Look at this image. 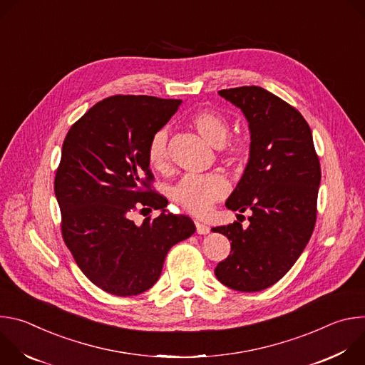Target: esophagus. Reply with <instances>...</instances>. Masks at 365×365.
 <instances>
[{
    "instance_id": "34e87169",
    "label": "esophagus",
    "mask_w": 365,
    "mask_h": 365,
    "mask_svg": "<svg viewBox=\"0 0 365 365\" xmlns=\"http://www.w3.org/2000/svg\"><path fill=\"white\" fill-rule=\"evenodd\" d=\"M195 227H196V232H197V234H200V235L210 232V227L205 225V224H202V222H197V221H196V222H195Z\"/></svg>"
}]
</instances>
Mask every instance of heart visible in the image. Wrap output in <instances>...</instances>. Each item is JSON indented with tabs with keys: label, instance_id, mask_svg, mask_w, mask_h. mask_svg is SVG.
Masks as SVG:
<instances>
[{
	"label": "heart",
	"instance_id": "1",
	"mask_svg": "<svg viewBox=\"0 0 365 365\" xmlns=\"http://www.w3.org/2000/svg\"><path fill=\"white\" fill-rule=\"evenodd\" d=\"M190 125L214 147H218L222 158L231 163H245L251 154V135L247 131L230 134V123L225 115L214 110H199L189 118ZM169 131H154L145 148L147 163L151 169L163 172L168 169ZM228 180L220 173H189L183 176L170 192L176 205L192 215H205L212 205L227 196Z\"/></svg>",
	"mask_w": 365,
	"mask_h": 365
}]
</instances>
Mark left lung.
I'll return each mask as SVG.
<instances>
[{"mask_svg":"<svg viewBox=\"0 0 365 365\" xmlns=\"http://www.w3.org/2000/svg\"><path fill=\"white\" fill-rule=\"evenodd\" d=\"M244 113L251 133L245 172L227 200L232 211H252L250 225L215 227L231 241L217 279L230 289L259 292L296 263L314 232L321 163L312 131L290 103L259 86L218 92Z\"/></svg>","mask_w":365,"mask_h":365,"instance_id":"1","label":"left lung"}]
</instances>
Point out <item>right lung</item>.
Segmentation results:
<instances>
[{
	"label": "right lung",
	"mask_w": 365,
	"mask_h": 365,
	"mask_svg": "<svg viewBox=\"0 0 365 365\" xmlns=\"http://www.w3.org/2000/svg\"><path fill=\"white\" fill-rule=\"evenodd\" d=\"M182 103L147 95L99 101L68 131L55 193L62 237L78 267L115 296L148 290L162 274L169 250L195 232L193 221L168 214L166 197L153 190L145 148ZM135 209H162L137 227Z\"/></svg>",
	"instance_id": "right-lung-1"
}]
</instances>
